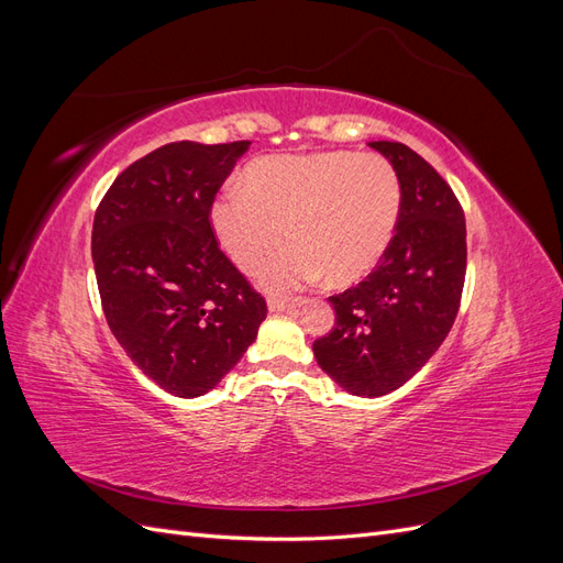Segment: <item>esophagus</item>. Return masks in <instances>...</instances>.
Instances as JSON below:
<instances>
[{
  "label": "esophagus",
  "instance_id": "obj_1",
  "mask_svg": "<svg viewBox=\"0 0 563 563\" xmlns=\"http://www.w3.org/2000/svg\"><path fill=\"white\" fill-rule=\"evenodd\" d=\"M267 305H269L272 312H296V310L300 308V305H305V298H300V296H296V298L272 296V298L267 300Z\"/></svg>",
  "mask_w": 563,
  "mask_h": 563
}]
</instances>
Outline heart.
Masks as SVG:
<instances>
[{"label": "heart", "instance_id": "obj_1", "mask_svg": "<svg viewBox=\"0 0 563 563\" xmlns=\"http://www.w3.org/2000/svg\"><path fill=\"white\" fill-rule=\"evenodd\" d=\"M404 187L395 164L378 152L329 150L265 155L246 164L240 190L225 187L209 207L218 246L242 272L272 258L261 282L291 291L327 277L347 286L368 277L395 242Z\"/></svg>", "mask_w": 563, "mask_h": 563}]
</instances>
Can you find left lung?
<instances>
[{
	"label": "left lung",
	"instance_id": "8db88e82",
	"mask_svg": "<svg viewBox=\"0 0 563 563\" xmlns=\"http://www.w3.org/2000/svg\"><path fill=\"white\" fill-rule=\"evenodd\" d=\"M395 164L404 207L380 265L329 300L333 329L314 340L317 364L356 397L399 389L444 343L463 298L465 211L451 185L404 143H368Z\"/></svg>",
	"mask_w": 563,
	"mask_h": 563
}]
</instances>
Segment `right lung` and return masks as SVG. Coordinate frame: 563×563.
<instances>
[{"mask_svg":"<svg viewBox=\"0 0 563 563\" xmlns=\"http://www.w3.org/2000/svg\"><path fill=\"white\" fill-rule=\"evenodd\" d=\"M246 147L162 145L124 168L96 209L91 253L108 327L150 380L183 399L223 380L267 317L209 223Z\"/></svg>","mask_w":563,"mask_h":563,"instance_id":"right-lung-1","label":"right lung"}]
</instances>
